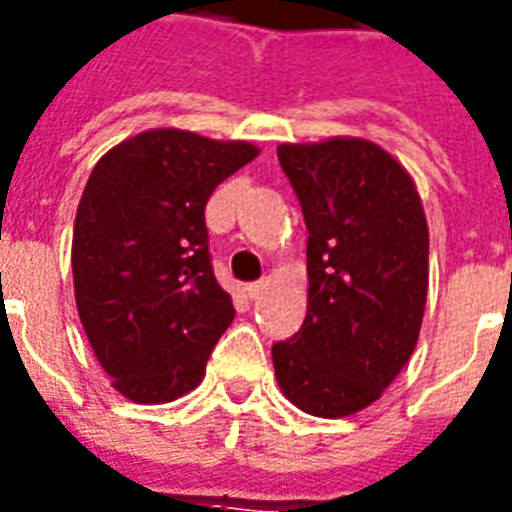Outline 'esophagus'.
Listing matches in <instances>:
<instances>
[{
	"label": "esophagus",
	"mask_w": 512,
	"mask_h": 512,
	"mask_svg": "<svg viewBox=\"0 0 512 512\" xmlns=\"http://www.w3.org/2000/svg\"><path fill=\"white\" fill-rule=\"evenodd\" d=\"M265 289V281H252V284L244 286V292H247L249 299H257L260 297V292Z\"/></svg>",
	"instance_id": "1"
}]
</instances>
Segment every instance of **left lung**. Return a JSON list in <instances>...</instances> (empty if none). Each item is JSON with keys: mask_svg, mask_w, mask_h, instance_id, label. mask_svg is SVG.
<instances>
[{"mask_svg": "<svg viewBox=\"0 0 512 512\" xmlns=\"http://www.w3.org/2000/svg\"><path fill=\"white\" fill-rule=\"evenodd\" d=\"M307 226V315L273 344L286 400L344 418L381 397L410 360L429 292V226L413 178L365 139L281 144Z\"/></svg>", "mask_w": 512, "mask_h": 512, "instance_id": "obj_1", "label": "left lung"}]
</instances>
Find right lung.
<instances>
[{
	"label": "right lung",
	"mask_w": 512,
	"mask_h": 512,
	"mask_svg": "<svg viewBox=\"0 0 512 512\" xmlns=\"http://www.w3.org/2000/svg\"><path fill=\"white\" fill-rule=\"evenodd\" d=\"M257 157L255 144L155 128L94 165L73 228V284L83 331L112 386L160 405L205 378L234 321L210 263L205 205Z\"/></svg>",
	"instance_id": "1"
}]
</instances>
